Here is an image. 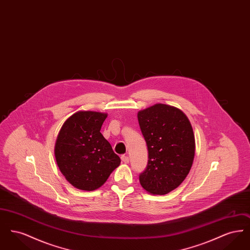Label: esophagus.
Listing matches in <instances>:
<instances>
[{
  "label": "esophagus",
  "mask_w": 250,
  "mask_h": 250,
  "mask_svg": "<svg viewBox=\"0 0 250 250\" xmlns=\"http://www.w3.org/2000/svg\"><path fill=\"white\" fill-rule=\"evenodd\" d=\"M121 159H122V161H123L125 164H127V163L129 162V158H128L127 155H122V156H121Z\"/></svg>",
  "instance_id": "34e87169"
}]
</instances>
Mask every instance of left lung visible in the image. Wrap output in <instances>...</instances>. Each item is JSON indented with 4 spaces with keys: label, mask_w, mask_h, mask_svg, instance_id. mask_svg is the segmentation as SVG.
Wrapping results in <instances>:
<instances>
[{
    "label": "left lung",
    "mask_w": 250,
    "mask_h": 250,
    "mask_svg": "<svg viewBox=\"0 0 250 250\" xmlns=\"http://www.w3.org/2000/svg\"><path fill=\"white\" fill-rule=\"evenodd\" d=\"M138 121L149 158L140 183L152 195H165L190 171L196 149L192 125L180 108L162 103L141 109Z\"/></svg>",
    "instance_id": "left-lung-1"
}]
</instances>
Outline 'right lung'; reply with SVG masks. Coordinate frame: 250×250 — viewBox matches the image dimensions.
Returning <instances> with one entry per match:
<instances>
[{"instance_id":"right-lung-1","label":"right lung","mask_w":250,"mask_h":250,"mask_svg":"<svg viewBox=\"0 0 250 250\" xmlns=\"http://www.w3.org/2000/svg\"><path fill=\"white\" fill-rule=\"evenodd\" d=\"M107 113L80 110L60 129L54 155L62 174L74 188L93 191L102 187L121 159L100 129Z\"/></svg>"}]
</instances>
